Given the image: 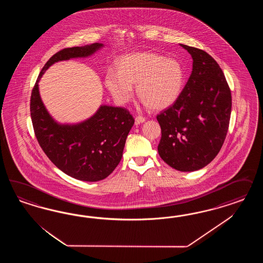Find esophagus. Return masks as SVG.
Listing matches in <instances>:
<instances>
[{"instance_id":"1","label":"esophagus","mask_w":263,"mask_h":263,"mask_svg":"<svg viewBox=\"0 0 263 263\" xmlns=\"http://www.w3.org/2000/svg\"><path fill=\"white\" fill-rule=\"evenodd\" d=\"M145 121V118H143V116H137L135 118L136 124H140Z\"/></svg>"}]
</instances>
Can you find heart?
Wrapping results in <instances>:
<instances>
[{
	"mask_svg": "<svg viewBox=\"0 0 263 263\" xmlns=\"http://www.w3.org/2000/svg\"><path fill=\"white\" fill-rule=\"evenodd\" d=\"M185 81L183 66L175 59L156 53H137L122 57L118 63V73L110 71L105 85L120 104L129 102L133 87L141 101L152 110L172 106L180 96Z\"/></svg>",
	"mask_w": 263,
	"mask_h": 263,
	"instance_id": "b5f03b06",
	"label": "heart"
}]
</instances>
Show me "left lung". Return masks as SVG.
Returning a JSON list of instances; mask_svg holds the SVG:
<instances>
[{
    "label": "left lung",
    "instance_id": "obj_1",
    "mask_svg": "<svg viewBox=\"0 0 263 263\" xmlns=\"http://www.w3.org/2000/svg\"><path fill=\"white\" fill-rule=\"evenodd\" d=\"M193 70L178 99L157 115L160 157L180 172L205 167L223 146L231 112V88L215 60L199 48L180 44Z\"/></svg>",
    "mask_w": 263,
    "mask_h": 263
}]
</instances>
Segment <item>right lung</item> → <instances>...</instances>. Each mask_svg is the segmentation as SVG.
<instances>
[{
	"label": "right lung",
	"instance_id": "obj_1",
	"mask_svg": "<svg viewBox=\"0 0 263 263\" xmlns=\"http://www.w3.org/2000/svg\"><path fill=\"white\" fill-rule=\"evenodd\" d=\"M93 43L84 47L64 48L41 69L31 96V118L34 135L52 163L83 181H99L120 164L128 133L135 120L125 108L101 106L96 115L76 125H61L51 118L41 101L39 82L57 62L88 57L102 47Z\"/></svg>",
	"mask_w": 263,
	"mask_h": 263
}]
</instances>
